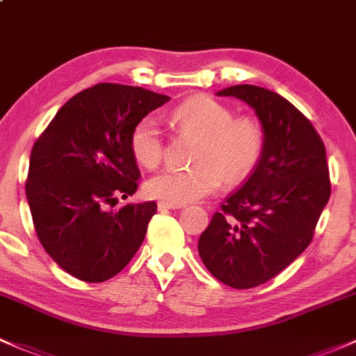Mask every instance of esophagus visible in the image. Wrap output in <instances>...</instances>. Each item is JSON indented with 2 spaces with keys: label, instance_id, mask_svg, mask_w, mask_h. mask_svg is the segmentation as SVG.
Segmentation results:
<instances>
[{
  "label": "esophagus",
  "instance_id": "obj_1",
  "mask_svg": "<svg viewBox=\"0 0 356 356\" xmlns=\"http://www.w3.org/2000/svg\"><path fill=\"white\" fill-rule=\"evenodd\" d=\"M182 208V204H172L165 203V201H159V209H179Z\"/></svg>",
  "mask_w": 356,
  "mask_h": 356
}]
</instances>
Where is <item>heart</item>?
<instances>
[{
    "label": "heart",
    "instance_id": "heart-1",
    "mask_svg": "<svg viewBox=\"0 0 356 356\" xmlns=\"http://www.w3.org/2000/svg\"><path fill=\"white\" fill-rule=\"evenodd\" d=\"M172 121L181 131L200 136L193 153V167H168L145 182L149 197L184 204L215 193L228 182L247 177L264 149V131L254 118H235L234 111L208 95L186 99L172 111ZM129 148L143 167L159 165L163 156V136L155 115H145L133 126Z\"/></svg>",
    "mask_w": 356,
    "mask_h": 356
}]
</instances>
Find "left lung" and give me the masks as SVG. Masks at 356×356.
<instances>
[{
	"label": "left lung",
	"mask_w": 356,
	"mask_h": 356,
	"mask_svg": "<svg viewBox=\"0 0 356 356\" xmlns=\"http://www.w3.org/2000/svg\"><path fill=\"white\" fill-rule=\"evenodd\" d=\"M216 95L252 107L264 131L254 172L227 197L197 242L208 271L242 290L275 278L304 252L331 182L323 140L286 99L256 85H235Z\"/></svg>",
	"instance_id": "1"
}]
</instances>
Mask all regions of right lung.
Wrapping results in <instances>:
<instances>
[{
  "mask_svg": "<svg viewBox=\"0 0 356 356\" xmlns=\"http://www.w3.org/2000/svg\"><path fill=\"white\" fill-rule=\"evenodd\" d=\"M167 100L141 87L99 83L71 97L33 145L25 184L33 227L74 278L106 282L143 244L155 201L107 207L136 191L131 129Z\"/></svg>",
  "mask_w": 356,
  "mask_h": 356,
  "instance_id": "1",
  "label": "right lung"
}]
</instances>
